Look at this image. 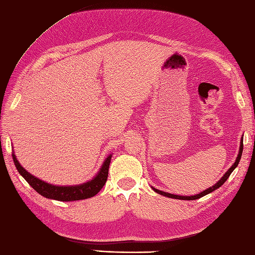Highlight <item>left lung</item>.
I'll return each mask as SVG.
<instances>
[{"label":"left lung","instance_id":"left-lung-1","mask_svg":"<svg viewBox=\"0 0 255 255\" xmlns=\"http://www.w3.org/2000/svg\"><path fill=\"white\" fill-rule=\"evenodd\" d=\"M243 149H244V136L242 137V140H240V147H239V152H238V155H237V157H236V161H235V163H234L232 166L230 167V169L226 171V173L223 175V177L220 179V180L215 184V185H212V187H210V188H208L207 190H205V191H203V192H201V193L199 194H197V195H192V196H180V195H175V194H170V193H166V192H163V191H160V190H157V189H154L153 187H152V189H153V191L154 192H156L157 194H161V195H163V196H166V197H170V198H176V199H183V201H194V199H198V198H201V197H203V196H205V195H207V194H209V193H211V192H213L215 190H217V189H219L220 187H221V185L228 180L229 179V177H230V175L233 173V170L235 169L236 167H237V165H238V163H239V161H240V159H242V154H243Z\"/></svg>","mask_w":255,"mask_h":255}]
</instances>
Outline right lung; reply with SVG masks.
Wrapping results in <instances>:
<instances>
[{
	"label": "right lung",
	"instance_id": "1",
	"mask_svg": "<svg viewBox=\"0 0 255 255\" xmlns=\"http://www.w3.org/2000/svg\"><path fill=\"white\" fill-rule=\"evenodd\" d=\"M12 160L16 165V168L19 171L26 182L35 190L37 193L42 196L50 199H56V201L61 202H73V201H80V199L90 198L96 195L104 187V184L107 181L108 177V168L109 164L112 161V154L106 157V160L103 163L100 171L92 180L86 183L78 184V185H70V187H60V185H53L47 183L35 176L31 175L20 165L16 155L12 153Z\"/></svg>",
	"mask_w": 255,
	"mask_h": 255
}]
</instances>
